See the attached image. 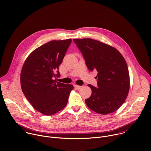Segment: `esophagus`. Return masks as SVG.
<instances>
[{
  "label": "esophagus",
  "mask_w": 151,
  "mask_h": 151,
  "mask_svg": "<svg viewBox=\"0 0 151 151\" xmlns=\"http://www.w3.org/2000/svg\"><path fill=\"white\" fill-rule=\"evenodd\" d=\"M74 87H75V88H77V89H80V88L82 87V86H78V85H75V86H74Z\"/></svg>",
  "instance_id": "esophagus-1"
}]
</instances>
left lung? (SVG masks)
I'll use <instances>...</instances> for the list:
<instances>
[{
	"label": "left lung",
	"instance_id": "obj_1",
	"mask_svg": "<svg viewBox=\"0 0 151 151\" xmlns=\"http://www.w3.org/2000/svg\"><path fill=\"white\" fill-rule=\"evenodd\" d=\"M83 53L89 70L98 71V86H88L92 95L85 100L91 110L102 115L116 111L125 102L130 89L126 60L116 48L92 39H73Z\"/></svg>",
	"mask_w": 151,
	"mask_h": 151
}]
</instances>
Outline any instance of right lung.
<instances>
[{
  "instance_id": "obj_1",
  "label": "right lung",
  "mask_w": 151,
  "mask_h": 151,
  "mask_svg": "<svg viewBox=\"0 0 151 151\" xmlns=\"http://www.w3.org/2000/svg\"><path fill=\"white\" fill-rule=\"evenodd\" d=\"M71 43V39L46 43L30 53L23 64L22 91L32 106L43 115H52L64 108L74 88L72 84L55 79L59 76V66Z\"/></svg>"
}]
</instances>
